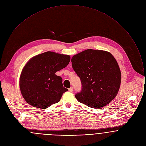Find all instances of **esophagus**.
I'll use <instances>...</instances> for the list:
<instances>
[{"label": "esophagus", "mask_w": 146, "mask_h": 146, "mask_svg": "<svg viewBox=\"0 0 146 146\" xmlns=\"http://www.w3.org/2000/svg\"><path fill=\"white\" fill-rule=\"evenodd\" d=\"M68 91L70 92H72L73 91V87H71L70 88L68 89Z\"/></svg>", "instance_id": "obj_1"}]
</instances>
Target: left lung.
Listing matches in <instances>:
<instances>
[{"label":"left lung","instance_id":"8db88e82","mask_svg":"<svg viewBox=\"0 0 146 146\" xmlns=\"http://www.w3.org/2000/svg\"><path fill=\"white\" fill-rule=\"evenodd\" d=\"M71 62L82 83V90L75 94L79 102L98 108L115 98L121 83V72L110 53L89 49L74 56Z\"/></svg>","mask_w":146,"mask_h":146}]
</instances>
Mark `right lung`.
Wrapping results in <instances>:
<instances>
[{"label":"right lung","mask_w":146,"mask_h":146,"mask_svg":"<svg viewBox=\"0 0 146 146\" xmlns=\"http://www.w3.org/2000/svg\"><path fill=\"white\" fill-rule=\"evenodd\" d=\"M70 61L68 55L46 52L31 58L23 68L20 79L21 94L30 105L46 108L58 102L68 91L62 79L56 72L66 67Z\"/></svg>","instance_id":"add662e5"}]
</instances>
